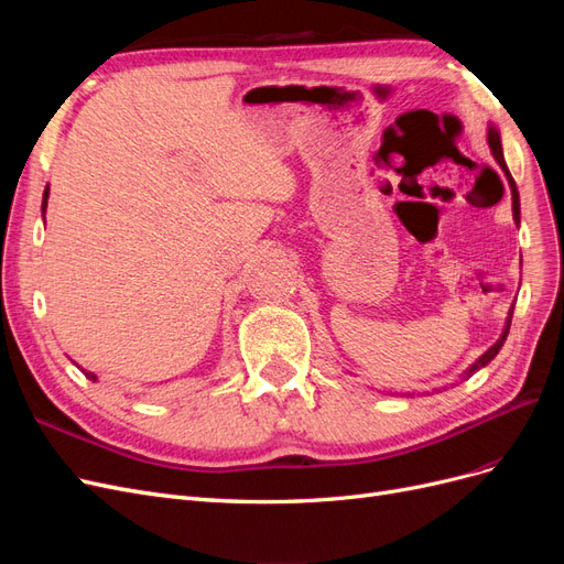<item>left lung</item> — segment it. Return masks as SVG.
Masks as SVG:
<instances>
[{
	"label": "left lung",
	"mask_w": 564,
	"mask_h": 564,
	"mask_svg": "<svg viewBox=\"0 0 564 564\" xmlns=\"http://www.w3.org/2000/svg\"><path fill=\"white\" fill-rule=\"evenodd\" d=\"M487 143H489V150H491L494 160H497V164L501 166V172H503V176H506V181H508V185H510V199H513V220L520 226V195H518V185H516L513 176H510V172H508L506 158H503V148H501V133H499V129L494 127V124H489ZM510 319H513V305H510L506 324H503V332H501V336L497 338V344H494L489 350H485L480 357H477V360H475L464 373H460V379H464V381L470 379L475 371H480L482 367H487V365L494 360V357L499 355V350H501V346H503V340H506V336H508V329H510Z\"/></svg>",
	"instance_id": "obj_1"
}]
</instances>
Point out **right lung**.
<instances>
[{"label":"right lung","mask_w":564,"mask_h":564,"mask_svg":"<svg viewBox=\"0 0 564 564\" xmlns=\"http://www.w3.org/2000/svg\"><path fill=\"white\" fill-rule=\"evenodd\" d=\"M46 202H48V185L44 187V197H42V216L46 214ZM82 371H84V369H82ZM84 377H87L89 381H96V379H98L94 371H84Z\"/></svg>","instance_id":"1"}]
</instances>
